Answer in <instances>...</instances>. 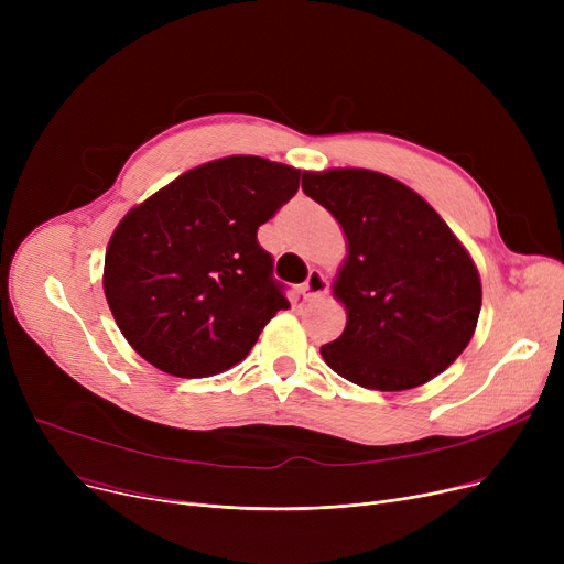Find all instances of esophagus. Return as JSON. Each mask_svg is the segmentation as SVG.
<instances>
[{"label": "esophagus", "instance_id": "obj_1", "mask_svg": "<svg viewBox=\"0 0 564 564\" xmlns=\"http://www.w3.org/2000/svg\"><path fill=\"white\" fill-rule=\"evenodd\" d=\"M327 290H329V283H327V279H324L319 272H311L308 279H306V283L302 285V292H304V297H306L308 302L322 300L324 294H327Z\"/></svg>", "mask_w": 564, "mask_h": 564}]
</instances>
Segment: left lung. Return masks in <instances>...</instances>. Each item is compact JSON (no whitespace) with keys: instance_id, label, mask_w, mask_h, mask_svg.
I'll return each instance as SVG.
<instances>
[{"instance_id":"8db88e82","label":"left lung","mask_w":564,"mask_h":564,"mask_svg":"<svg viewBox=\"0 0 564 564\" xmlns=\"http://www.w3.org/2000/svg\"><path fill=\"white\" fill-rule=\"evenodd\" d=\"M302 189L340 224L334 279L345 332L327 366L372 391H406L446 370L478 327L482 283L459 237L395 177L370 169L304 171Z\"/></svg>"}]
</instances>
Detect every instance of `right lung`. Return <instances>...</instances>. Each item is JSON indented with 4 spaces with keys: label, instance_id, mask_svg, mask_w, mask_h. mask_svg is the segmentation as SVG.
<instances>
[{
    "label": "right lung",
    "instance_id": "1",
    "mask_svg": "<svg viewBox=\"0 0 564 564\" xmlns=\"http://www.w3.org/2000/svg\"><path fill=\"white\" fill-rule=\"evenodd\" d=\"M302 171L230 155L177 175L113 228L102 288L132 349L173 377L240 364L290 308L256 232L300 189Z\"/></svg>",
    "mask_w": 564,
    "mask_h": 564
}]
</instances>
